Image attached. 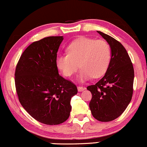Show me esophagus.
I'll return each instance as SVG.
<instances>
[{
  "label": "esophagus",
  "mask_w": 147,
  "mask_h": 147,
  "mask_svg": "<svg viewBox=\"0 0 147 147\" xmlns=\"http://www.w3.org/2000/svg\"><path fill=\"white\" fill-rule=\"evenodd\" d=\"M85 87H83V86H77V89H78V91L79 92H81V91H83L85 89Z\"/></svg>",
  "instance_id": "esophagus-1"
}]
</instances>
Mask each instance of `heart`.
Segmentation results:
<instances>
[{
  "label": "heart",
  "mask_w": 147,
  "mask_h": 147,
  "mask_svg": "<svg viewBox=\"0 0 147 147\" xmlns=\"http://www.w3.org/2000/svg\"><path fill=\"white\" fill-rule=\"evenodd\" d=\"M67 54H59L56 63L65 77H70L77 71L80 63L82 70L79 80L83 82L91 77H102L107 71L112 58V49L104 40L81 37L74 40L67 48Z\"/></svg>",
  "instance_id": "b5f03b06"
}]
</instances>
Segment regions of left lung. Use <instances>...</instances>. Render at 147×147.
Wrapping results in <instances>:
<instances>
[{"label": "left lung", "instance_id": "1", "mask_svg": "<svg viewBox=\"0 0 147 147\" xmlns=\"http://www.w3.org/2000/svg\"><path fill=\"white\" fill-rule=\"evenodd\" d=\"M109 43L112 58L105 75L87 86L92 94L89 107L95 119L108 122L118 118L128 107L133 92L134 68L124 47L112 37L98 31Z\"/></svg>", "mask_w": 147, "mask_h": 147}]
</instances>
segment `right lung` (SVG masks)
Segmentation results:
<instances>
[{
	"instance_id": "obj_1",
	"label": "right lung",
	"mask_w": 147,
	"mask_h": 147,
	"mask_svg": "<svg viewBox=\"0 0 147 147\" xmlns=\"http://www.w3.org/2000/svg\"><path fill=\"white\" fill-rule=\"evenodd\" d=\"M63 36H50L30 44L16 67L19 100L38 121L58 125L68 119L76 85L59 75L56 59Z\"/></svg>"
}]
</instances>
